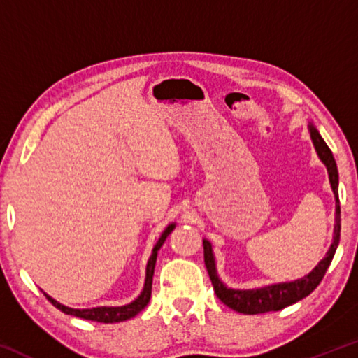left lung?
I'll return each instance as SVG.
<instances>
[{
  "instance_id": "8db88e82",
  "label": "left lung",
  "mask_w": 358,
  "mask_h": 358,
  "mask_svg": "<svg viewBox=\"0 0 358 358\" xmlns=\"http://www.w3.org/2000/svg\"><path fill=\"white\" fill-rule=\"evenodd\" d=\"M310 132H311V138H313L314 147H316L317 155L327 166V171H329L330 185H331L333 194H335L336 224H335V237H333V243L330 246L329 252H327V256L320 260L316 268H314L308 276L301 278V280H296L292 282L275 284V286L260 287L256 290H234V289H227L221 282L220 278H217L211 245L210 241L203 240L205 266H207V271L210 275L211 284H213L216 296L224 303V305L232 308L234 311H238L243 314H264L270 311H280L282 308L294 305V303L300 301L301 299H305V296L310 295L313 290L319 286V282L322 281L327 268H329L331 264L333 256H335V251L339 243V232H341V210H339V197H338V169H336L335 157L331 155V150L327 147L324 138L320 137L319 131L314 128L313 124L310 126Z\"/></svg>"
}]
</instances>
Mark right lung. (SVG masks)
<instances>
[{"label": "right lung", "instance_id": "obj_1", "mask_svg": "<svg viewBox=\"0 0 358 358\" xmlns=\"http://www.w3.org/2000/svg\"><path fill=\"white\" fill-rule=\"evenodd\" d=\"M175 227V224H171L164 234L161 235V238L157 240V243L153 248V252H151V257L148 259V265H147V278H145V286L142 294L137 296V299L129 303V305L124 306H101V308H92V310H72V308H68L58 303L57 300H53L52 296H47V300L52 303L53 306H57L59 311H63L64 314H69V316H76L80 319H87V320H94V322H104V324H113V322H123V320H128L131 317L137 316L145 306L148 305L150 296H151V284H153V275H155V264H156V257H157V251L161 250V246L164 245L166 238L169 237V234L172 232Z\"/></svg>", "mask_w": 358, "mask_h": 358}]
</instances>
